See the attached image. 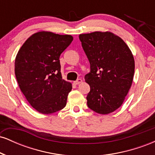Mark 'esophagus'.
Wrapping results in <instances>:
<instances>
[{
	"mask_svg": "<svg viewBox=\"0 0 155 155\" xmlns=\"http://www.w3.org/2000/svg\"><path fill=\"white\" fill-rule=\"evenodd\" d=\"M81 82H82V80H81V79H79L76 80V81H74V83L75 84H79L81 83Z\"/></svg>",
	"mask_w": 155,
	"mask_h": 155,
	"instance_id": "esophagus-1",
	"label": "esophagus"
}]
</instances>
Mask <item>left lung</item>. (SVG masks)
Returning <instances> with one entry per match:
<instances>
[{"label":"left lung","instance_id":"8db88e82","mask_svg":"<svg viewBox=\"0 0 155 155\" xmlns=\"http://www.w3.org/2000/svg\"><path fill=\"white\" fill-rule=\"evenodd\" d=\"M81 46L90 64L85 75L90 85L88 107L108 114L123 104L132 85L135 61L128 46L111 32L95 31L79 35Z\"/></svg>","mask_w":155,"mask_h":155}]
</instances>
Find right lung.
Wrapping results in <instances>:
<instances>
[{
    "label": "right lung",
    "instance_id": "add662e5",
    "mask_svg": "<svg viewBox=\"0 0 155 155\" xmlns=\"http://www.w3.org/2000/svg\"><path fill=\"white\" fill-rule=\"evenodd\" d=\"M73 39L71 35L40 31L27 39L17 52L16 79L27 101L39 113L49 114L66 106L72 84L62 78L59 58Z\"/></svg>",
    "mask_w": 155,
    "mask_h": 155
}]
</instances>
